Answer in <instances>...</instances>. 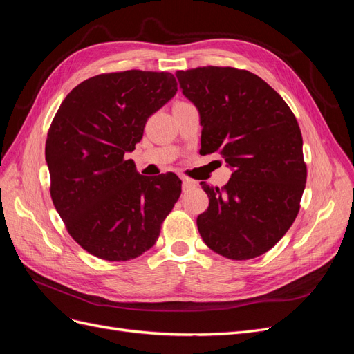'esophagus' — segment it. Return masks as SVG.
Wrapping results in <instances>:
<instances>
[{"instance_id":"obj_1","label":"esophagus","mask_w":354,"mask_h":354,"mask_svg":"<svg viewBox=\"0 0 354 354\" xmlns=\"http://www.w3.org/2000/svg\"><path fill=\"white\" fill-rule=\"evenodd\" d=\"M181 181H183V190H189V189L196 186L195 181H192V180H189L186 177H181Z\"/></svg>"}]
</instances>
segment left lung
Here are the masks:
<instances>
[{
    "mask_svg": "<svg viewBox=\"0 0 354 354\" xmlns=\"http://www.w3.org/2000/svg\"><path fill=\"white\" fill-rule=\"evenodd\" d=\"M176 77L199 111L201 152H218L233 168L221 189L201 183L209 207L198 230L226 259H255L282 239L299 211L307 165L295 115L250 71L202 66Z\"/></svg>",
    "mask_w": 354,
    "mask_h": 354,
    "instance_id": "8db88e82",
    "label": "left lung"
}]
</instances>
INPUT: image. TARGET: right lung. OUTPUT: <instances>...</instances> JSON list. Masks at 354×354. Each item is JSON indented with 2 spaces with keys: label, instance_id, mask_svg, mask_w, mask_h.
Segmentation results:
<instances>
[{
  "label": "right lung",
  "instance_id": "obj_1",
  "mask_svg": "<svg viewBox=\"0 0 354 354\" xmlns=\"http://www.w3.org/2000/svg\"><path fill=\"white\" fill-rule=\"evenodd\" d=\"M176 93L169 72L100 73L78 84L53 118L50 195L73 241L97 259L127 261L151 250L181 194L176 174L145 177L125 158Z\"/></svg>",
  "mask_w": 354,
  "mask_h": 354
}]
</instances>
